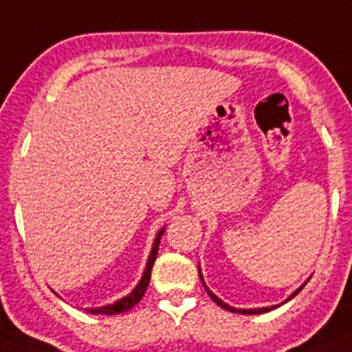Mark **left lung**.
<instances>
[{
  "label": "left lung",
  "instance_id": "left-lung-1",
  "mask_svg": "<svg viewBox=\"0 0 352 352\" xmlns=\"http://www.w3.org/2000/svg\"><path fill=\"white\" fill-rule=\"evenodd\" d=\"M198 274H200V280H201V283H204V287H206L207 294L210 296V299H212L214 303L218 305V307L225 308V310H228V311H234V314H243V316H256V314H265V311H269V310H273V308L280 307V305H273V307H264V308H234V307H230V305H227V303H225V301H221V299H219L218 296L214 294L212 290H209V287H207V285H206V282H204V276H201L200 265H198ZM307 283H308V280H307V282L303 283V285L299 287V289H296L294 292H292V294H290V298H287L285 301H290V299L294 298V296H298L299 292H301V289H303V287L307 285Z\"/></svg>",
  "mask_w": 352,
  "mask_h": 352
}]
</instances>
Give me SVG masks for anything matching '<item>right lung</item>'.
I'll return each instance as SVG.
<instances>
[{
    "mask_svg": "<svg viewBox=\"0 0 352 352\" xmlns=\"http://www.w3.org/2000/svg\"><path fill=\"white\" fill-rule=\"evenodd\" d=\"M163 234H164V227L157 232V235H155L154 244H152V250H151V255H148V261H146L145 271H143L142 280L138 282V285L134 287V289L131 290L127 296H124L122 299H117L115 303L104 305V307L87 308L88 314H104V316H117V314H124V311L131 310L134 305L140 303V299L143 298L146 287H148V283H151V271H152V265H154V262H155V256H157L159 243H161V237H163Z\"/></svg>",
    "mask_w": 352,
    "mask_h": 352,
    "instance_id": "1",
    "label": "right lung"
}]
</instances>
